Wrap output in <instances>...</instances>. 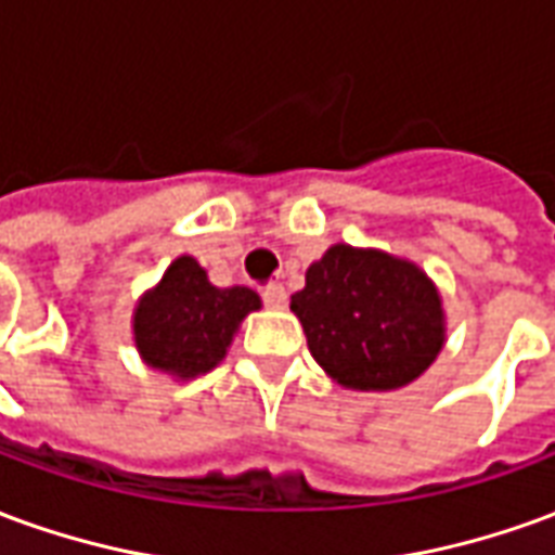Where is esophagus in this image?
Masks as SVG:
<instances>
[{"mask_svg":"<svg viewBox=\"0 0 555 555\" xmlns=\"http://www.w3.org/2000/svg\"><path fill=\"white\" fill-rule=\"evenodd\" d=\"M261 297H264L267 309H285V306H288V294H285L282 285H267V288L261 291Z\"/></svg>","mask_w":555,"mask_h":555,"instance_id":"34e87169","label":"esophagus"}]
</instances>
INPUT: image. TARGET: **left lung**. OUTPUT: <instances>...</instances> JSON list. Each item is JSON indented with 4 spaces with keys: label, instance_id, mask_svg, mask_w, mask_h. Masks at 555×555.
<instances>
[{
    "label": "left lung",
    "instance_id": "obj_1",
    "mask_svg": "<svg viewBox=\"0 0 555 555\" xmlns=\"http://www.w3.org/2000/svg\"><path fill=\"white\" fill-rule=\"evenodd\" d=\"M314 362L336 384L389 392L428 372L446 341L437 285L413 261L336 243L291 297Z\"/></svg>",
    "mask_w": 555,
    "mask_h": 555
}]
</instances>
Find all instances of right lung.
<instances>
[{
	"label": "right lung",
	"instance_id": "add662e5",
	"mask_svg": "<svg viewBox=\"0 0 555 555\" xmlns=\"http://www.w3.org/2000/svg\"><path fill=\"white\" fill-rule=\"evenodd\" d=\"M258 309L253 288H217L205 267L181 255L133 309V341L151 369L190 380L217 369L243 318Z\"/></svg>",
	"mask_w": 555,
	"mask_h": 555
}]
</instances>
